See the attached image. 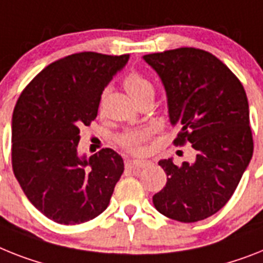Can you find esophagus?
<instances>
[{
  "instance_id": "34e87169",
  "label": "esophagus",
  "mask_w": 263,
  "mask_h": 263,
  "mask_svg": "<svg viewBox=\"0 0 263 263\" xmlns=\"http://www.w3.org/2000/svg\"><path fill=\"white\" fill-rule=\"evenodd\" d=\"M147 165L146 160H140V158H127L126 160V166L129 168H142V166Z\"/></svg>"
}]
</instances>
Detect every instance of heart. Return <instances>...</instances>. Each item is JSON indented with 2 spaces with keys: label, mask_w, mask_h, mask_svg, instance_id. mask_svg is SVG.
I'll return each mask as SVG.
<instances>
[{
  "label": "heart",
  "mask_w": 263,
  "mask_h": 263,
  "mask_svg": "<svg viewBox=\"0 0 263 263\" xmlns=\"http://www.w3.org/2000/svg\"><path fill=\"white\" fill-rule=\"evenodd\" d=\"M123 86L134 101L145 95H153V84L138 72L127 73L123 79ZM146 130H130L119 137L118 141L127 151L137 152L140 151L141 144L146 140Z\"/></svg>",
  "instance_id": "1"
}]
</instances>
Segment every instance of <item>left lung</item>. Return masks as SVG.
Returning <instances> with one entry per match:
<instances>
[{
	"instance_id": "1",
	"label": "left lung",
	"mask_w": 263,
	"mask_h": 263,
	"mask_svg": "<svg viewBox=\"0 0 263 263\" xmlns=\"http://www.w3.org/2000/svg\"><path fill=\"white\" fill-rule=\"evenodd\" d=\"M165 88L176 145L190 141L194 162L160 160L165 186L153 196L160 214L194 223L216 214L233 196L253 157L249 102L238 78L203 49L177 48L142 58Z\"/></svg>"
}]
</instances>
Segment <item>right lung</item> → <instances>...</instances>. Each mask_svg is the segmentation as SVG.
Masks as SVG:
<instances>
[{
    "label": "right lung",
    "mask_w": 263,
    "mask_h": 263,
    "mask_svg": "<svg viewBox=\"0 0 263 263\" xmlns=\"http://www.w3.org/2000/svg\"><path fill=\"white\" fill-rule=\"evenodd\" d=\"M129 55L80 52L45 67L21 92L12 117V166L28 200L60 224H80L107 208L122 157L78 153L80 127L97 118L101 95Z\"/></svg>",
    "instance_id": "1"
}]
</instances>
